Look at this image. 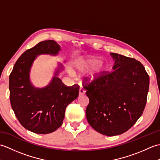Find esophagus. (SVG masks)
Wrapping results in <instances>:
<instances>
[{
	"mask_svg": "<svg viewBox=\"0 0 160 160\" xmlns=\"http://www.w3.org/2000/svg\"><path fill=\"white\" fill-rule=\"evenodd\" d=\"M84 94H85V91H84V89H82V88H80L79 89V96H84Z\"/></svg>",
	"mask_w": 160,
	"mask_h": 160,
	"instance_id": "34e87169",
	"label": "esophagus"
}]
</instances>
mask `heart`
<instances>
[{"label":"heart","instance_id":"obj_1","mask_svg":"<svg viewBox=\"0 0 160 160\" xmlns=\"http://www.w3.org/2000/svg\"><path fill=\"white\" fill-rule=\"evenodd\" d=\"M100 62V60L99 58L96 57H91L88 58L87 59L81 60L79 62L77 63V69L80 71H85L87 70H89L91 69H93V67H96L97 64L98 65L97 67L96 71L91 75L90 79L91 80H93L96 79L98 77L100 76V74L104 69V65Z\"/></svg>","mask_w":160,"mask_h":160}]
</instances>
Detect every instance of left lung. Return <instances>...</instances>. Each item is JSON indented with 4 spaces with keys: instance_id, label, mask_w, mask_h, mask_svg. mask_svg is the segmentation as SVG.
I'll return each instance as SVG.
<instances>
[{
    "instance_id": "1",
    "label": "left lung",
    "mask_w": 160,
    "mask_h": 160,
    "mask_svg": "<svg viewBox=\"0 0 160 160\" xmlns=\"http://www.w3.org/2000/svg\"><path fill=\"white\" fill-rule=\"evenodd\" d=\"M113 71H102L91 82L84 81L89 103L86 117L100 133L114 136L131 128L143 113L149 76L140 61L112 53Z\"/></svg>"
}]
</instances>
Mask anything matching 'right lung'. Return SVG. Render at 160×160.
I'll list each match as a JSON object with an SVG mask.
<instances>
[{"instance_id":"add662e5","label":"right lung","mask_w":160,"mask_h":160,"mask_svg":"<svg viewBox=\"0 0 160 160\" xmlns=\"http://www.w3.org/2000/svg\"><path fill=\"white\" fill-rule=\"evenodd\" d=\"M60 46L54 40L40 42L24 52L16 61L9 75V99L16 117L24 128L38 134L55 131L62 124L68 104L76 100L80 86H66L56 76L42 89L30 83L29 74L36 56L56 55Z\"/></svg>"}]
</instances>
